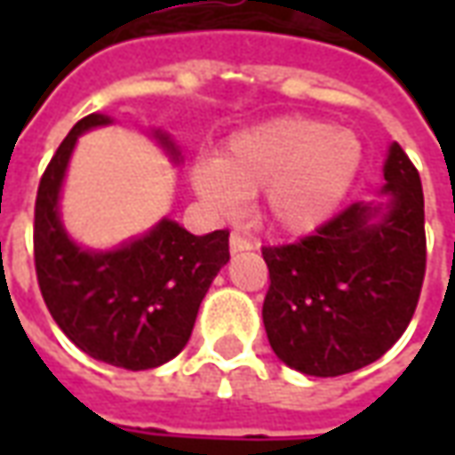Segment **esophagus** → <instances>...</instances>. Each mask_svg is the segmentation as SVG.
Masks as SVG:
<instances>
[{"label":"esophagus","mask_w":455,"mask_h":455,"mask_svg":"<svg viewBox=\"0 0 455 455\" xmlns=\"http://www.w3.org/2000/svg\"><path fill=\"white\" fill-rule=\"evenodd\" d=\"M228 248H231V253H243V251H251L253 243H251L246 236H241V234H231V238H228Z\"/></svg>","instance_id":"1"}]
</instances>
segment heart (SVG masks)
Segmentation results:
<instances>
[{"instance_id": "1", "label": "heart", "mask_w": 455, "mask_h": 455, "mask_svg": "<svg viewBox=\"0 0 455 455\" xmlns=\"http://www.w3.org/2000/svg\"><path fill=\"white\" fill-rule=\"evenodd\" d=\"M361 163L363 143L353 131L309 116H277L236 131L217 160H199L192 188L221 212L263 192L270 227L309 234L341 207Z\"/></svg>"}]
</instances>
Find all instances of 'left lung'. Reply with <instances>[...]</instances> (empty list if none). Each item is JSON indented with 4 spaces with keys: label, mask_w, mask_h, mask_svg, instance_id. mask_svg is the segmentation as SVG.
<instances>
[{
    "label": "left lung",
    "mask_w": 455,
    "mask_h": 455,
    "mask_svg": "<svg viewBox=\"0 0 455 455\" xmlns=\"http://www.w3.org/2000/svg\"><path fill=\"white\" fill-rule=\"evenodd\" d=\"M382 175L380 199L355 202L297 243L263 248L267 341L305 375L336 378L371 365L417 309L427 267L419 172L392 143Z\"/></svg>",
    "instance_id": "obj_1"
}]
</instances>
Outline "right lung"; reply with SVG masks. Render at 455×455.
Masks as SVG:
<instances>
[{"mask_svg": "<svg viewBox=\"0 0 455 455\" xmlns=\"http://www.w3.org/2000/svg\"><path fill=\"white\" fill-rule=\"evenodd\" d=\"M107 124L112 116L100 112L77 121L45 168L36 197V275L55 324L80 351L116 368L148 371L188 346L199 305L228 263V231L195 236L160 219L109 251L80 246L63 227L60 192L77 139ZM150 136L178 165L182 153L170 133L153 129Z\"/></svg>", "mask_w": 455, "mask_h": 455, "instance_id": "1", "label": "right lung"}]
</instances>
